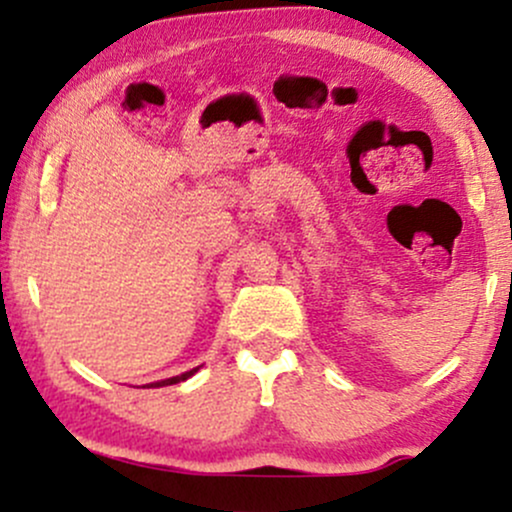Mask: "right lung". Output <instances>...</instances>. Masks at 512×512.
<instances>
[{"label": "right lung", "instance_id": "right-lung-1", "mask_svg": "<svg viewBox=\"0 0 512 512\" xmlns=\"http://www.w3.org/2000/svg\"><path fill=\"white\" fill-rule=\"evenodd\" d=\"M193 373H198V368H193V370H188V373H181V375H176V378H169V380H159V383H152V387H164V385H176V383H181V380H186V378H191Z\"/></svg>", "mask_w": 512, "mask_h": 512}]
</instances>
